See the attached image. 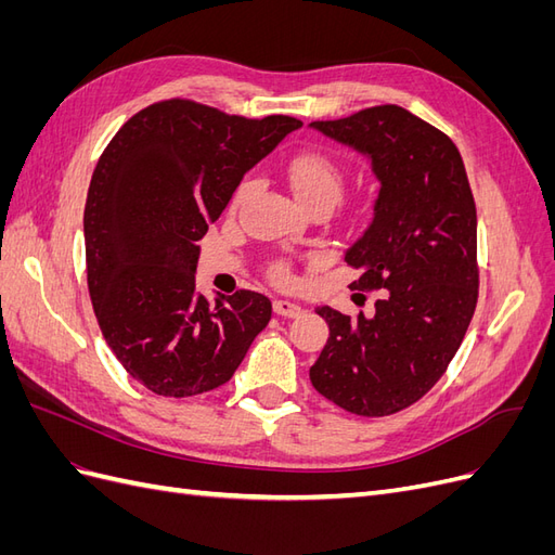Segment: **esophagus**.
I'll return each instance as SVG.
<instances>
[{"label":"esophagus","mask_w":555,"mask_h":555,"mask_svg":"<svg viewBox=\"0 0 555 555\" xmlns=\"http://www.w3.org/2000/svg\"><path fill=\"white\" fill-rule=\"evenodd\" d=\"M273 310L280 317H296V314L304 312V308H300L298 304H294V300H287V298H275L273 300Z\"/></svg>","instance_id":"esophagus-1"}]
</instances>
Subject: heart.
I'll return each mask as SVG.
<instances>
[{
    "instance_id": "1",
    "label": "heart",
    "mask_w": 555,
    "mask_h": 555,
    "mask_svg": "<svg viewBox=\"0 0 555 555\" xmlns=\"http://www.w3.org/2000/svg\"><path fill=\"white\" fill-rule=\"evenodd\" d=\"M287 178L296 198L306 208L324 206L331 208L335 201L340 198L345 190V169L343 164L324 150H300L287 162ZM251 192V180L245 178L236 196H233V206H238L243 198ZM271 275L278 282H287L292 278V268L284 259L271 263Z\"/></svg>"
}]
</instances>
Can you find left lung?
<instances>
[{"label": "left lung", "mask_w": 555, "mask_h": 555, "mask_svg": "<svg viewBox=\"0 0 555 555\" xmlns=\"http://www.w3.org/2000/svg\"><path fill=\"white\" fill-rule=\"evenodd\" d=\"M310 127L373 162L375 217L345 251L371 317L317 308L328 340L310 367L314 389L359 416H389L424 398L456 354L477 308V208L459 147L396 104Z\"/></svg>", "instance_id": "obj_1"}]
</instances>
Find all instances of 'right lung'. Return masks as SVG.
<instances>
[{
  "instance_id": "add662e5",
  "label": "right lung",
  "mask_w": 555,
  "mask_h": 555,
  "mask_svg": "<svg viewBox=\"0 0 555 555\" xmlns=\"http://www.w3.org/2000/svg\"><path fill=\"white\" fill-rule=\"evenodd\" d=\"M300 125L176 96L131 115L99 157L82 215L88 289L113 354L153 393L227 384L271 322L263 294L241 289L215 306L196 294V243L243 176Z\"/></svg>"
}]
</instances>
